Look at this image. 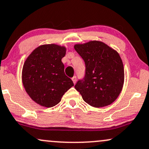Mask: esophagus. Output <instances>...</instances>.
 <instances>
[{"label":"esophagus","mask_w":149,"mask_h":149,"mask_svg":"<svg viewBox=\"0 0 149 149\" xmlns=\"http://www.w3.org/2000/svg\"><path fill=\"white\" fill-rule=\"evenodd\" d=\"M72 80L73 83L75 84V83H76V81H77V77L75 76H74L72 78Z\"/></svg>","instance_id":"obj_1"}]
</instances>
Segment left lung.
<instances>
[{"mask_svg":"<svg viewBox=\"0 0 149 149\" xmlns=\"http://www.w3.org/2000/svg\"><path fill=\"white\" fill-rule=\"evenodd\" d=\"M76 52L86 65L84 78L74 86L82 98L93 107L113 103L120 95L124 84V68L119 54L101 41L76 44Z\"/></svg>","mask_w":149,"mask_h":149,"instance_id":"left-lung-1","label":"left lung"}]
</instances>
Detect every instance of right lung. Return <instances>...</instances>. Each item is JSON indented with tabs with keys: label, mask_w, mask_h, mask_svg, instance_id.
Listing matches in <instances>:
<instances>
[{
	"label": "right lung",
	"mask_w": 149,
	"mask_h": 149,
	"mask_svg": "<svg viewBox=\"0 0 149 149\" xmlns=\"http://www.w3.org/2000/svg\"><path fill=\"white\" fill-rule=\"evenodd\" d=\"M66 47L56 44L40 45L24 62L22 79L28 95L37 104L52 107L60 102L63 95L74 86L64 72L61 59Z\"/></svg>",
	"instance_id": "add662e5"
}]
</instances>
